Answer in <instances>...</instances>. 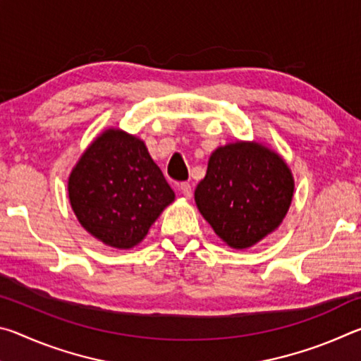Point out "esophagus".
<instances>
[{"label": "esophagus", "mask_w": 361, "mask_h": 361, "mask_svg": "<svg viewBox=\"0 0 361 361\" xmlns=\"http://www.w3.org/2000/svg\"><path fill=\"white\" fill-rule=\"evenodd\" d=\"M178 189L181 191V194L185 195L186 199H189L192 195V186L189 185V183H181V185L178 186Z\"/></svg>", "instance_id": "obj_1"}]
</instances>
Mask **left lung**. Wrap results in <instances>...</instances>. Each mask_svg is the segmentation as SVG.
Returning a JSON list of instances; mask_svg holds the SVG:
<instances>
[{
	"mask_svg": "<svg viewBox=\"0 0 361 361\" xmlns=\"http://www.w3.org/2000/svg\"><path fill=\"white\" fill-rule=\"evenodd\" d=\"M293 192L291 170L276 151L256 142H235L212 152L194 199L219 239L243 250L279 228Z\"/></svg>",
	"mask_w": 361,
	"mask_h": 361,
	"instance_id": "left-lung-1",
	"label": "left lung"
}]
</instances>
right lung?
I'll return each instance as SVG.
<instances>
[{"instance_id":"obj_1","label":"right lung","mask_w":361,"mask_h":361,"mask_svg":"<svg viewBox=\"0 0 361 361\" xmlns=\"http://www.w3.org/2000/svg\"><path fill=\"white\" fill-rule=\"evenodd\" d=\"M71 209L82 228L108 247L129 250L175 200L143 140L106 129L82 152L68 178Z\"/></svg>"}]
</instances>
